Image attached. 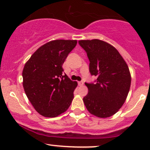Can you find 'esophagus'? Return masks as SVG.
I'll return each instance as SVG.
<instances>
[{
	"mask_svg": "<svg viewBox=\"0 0 150 150\" xmlns=\"http://www.w3.org/2000/svg\"><path fill=\"white\" fill-rule=\"evenodd\" d=\"M84 85V82H82V81H80V82H78V85L79 86H82Z\"/></svg>",
	"mask_w": 150,
	"mask_h": 150,
	"instance_id": "1",
	"label": "esophagus"
}]
</instances>
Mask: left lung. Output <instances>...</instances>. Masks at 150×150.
Segmentation results:
<instances>
[{"label": "left lung", "mask_w": 150, "mask_h": 150, "mask_svg": "<svg viewBox=\"0 0 150 150\" xmlns=\"http://www.w3.org/2000/svg\"><path fill=\"white\" fill-rule=\"evenodd\" d=\"M89 61V72L97 77L87 83L88 94L83 98L89 112L99 118L115 114L124 104L131 77L128 65L113 46L99 39L80 40Z\"/></svg>", "instance_id": "8db88e82"}]
</instances>
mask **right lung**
Masks as SVG:
<instances>
[{
  "label": "right lung",
  "instance_id": "1",
  "mask_svg": "<svg viewBox=\"0 0 150 150\" xmlns=\"http://www.w3.org/2000/svg\"><path fill=\"white\" fill-rule=\"evenodd\" d=\"M76 40H54L39 47L25 63L23 87L38 113L53 118L64 113L74 98L77 83L63 73L62 68Z\"/></svg>",
  "mask_w": 150,
  "mask_h": 150
}]
</instances>
